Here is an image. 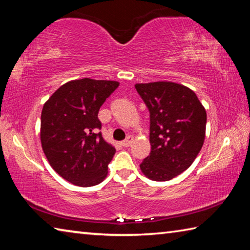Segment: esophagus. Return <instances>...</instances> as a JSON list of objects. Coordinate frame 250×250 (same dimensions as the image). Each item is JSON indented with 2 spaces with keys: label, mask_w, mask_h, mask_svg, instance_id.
<instances>
[{
  "label": "esophagus",
  "mask_w": 250,
  "mask_h": 250,
  "mask_svg": "<svg viewBox=\"0 0 250 250\" xmlns=\"http://www.w3.org/2000/svg\"><path fill=\"white\" fill-rule=\"evenodd\" d=\"M132 141H133V137H132V135H128L125 140H124V141L121 142V145H122V146L128 147V146H131V143H132Z\"/></svg>",
  "instance_id": "esophagus-1"
}]
</instances>
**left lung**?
Instances as JSON below:
<instances>
[{
  "label": "left lung",
  "mask_w": 250,
  "mask_h": 250,
  "mask_svg": "<svg viewBox=\"0 0 250 250\" xmlns=\"http://www.w3.org/2000/svg\"><path fill=\"white\" fill-rule=\"evenodd\" d=\"M135 89L150 112L151 152L141 171L153 181L172 180L191 167L202 149L205 109L195 92L180 83H137Z\"/></svg>",
  "instance_id": "1"
}]
</instances>
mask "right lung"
I'll return each mask as SVG.
<instances>
[{"label":"right lung","mask_w":250,"mask_h":250,"mask_svg":"<svg viewBox=\"0 0 250 250\" xmlns=\"http://www.w3.org/2000/svg\"><path fill=\"white\" fill-rule=\"evenodd\" d=\"M119 87L111 80H73L46 101L41 117V142L48 162L62 179L77 186L103 182L116 149L103 138L98 112Z\"/></svg>","instance_id":"1"}]
</instances>
